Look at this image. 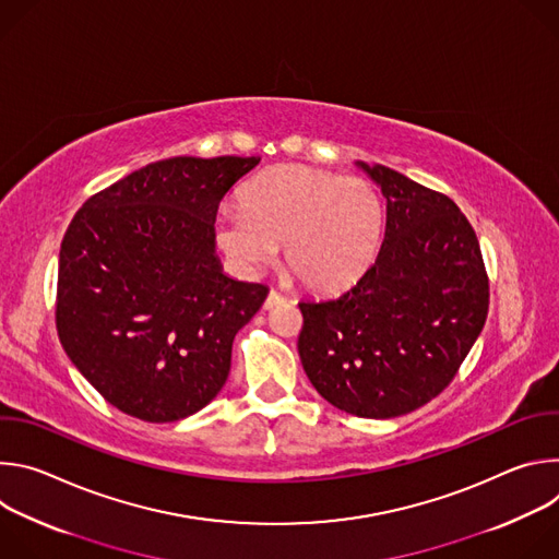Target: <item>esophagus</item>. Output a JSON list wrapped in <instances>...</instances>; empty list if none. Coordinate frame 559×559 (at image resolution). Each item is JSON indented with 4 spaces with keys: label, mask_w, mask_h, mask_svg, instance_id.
Masks as SVG:
<instances>
[{
    "label": "esophagus",
    "mask_w": 559,
    "mask_h": 559,
    "mask_svg": "<svg viewBox=\"0 0 559 559\" xmlns=\"http://www.w3.org/2000/svg\"><path fill=\"white\" fill-rule=\"evenodd\" d=\"M283 300H285V298H283L278 292H274V289H272V292L267 294L265 302H263V309H274V307H276V305H281Z\"/></svg>",
    "instance_id": "obj_1"
}]
</instances>
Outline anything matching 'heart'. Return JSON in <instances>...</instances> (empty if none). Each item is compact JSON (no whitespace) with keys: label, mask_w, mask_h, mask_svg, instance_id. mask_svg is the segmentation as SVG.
<instances>
[{"label":"heart","mask_w":559,"mask_h":559,"mask_svg":"<svg viewBox=\"0 0 559 559\" xmlns=\"http://www.w3.org/2000/svg\"><path fill=\"white\" fill-rule=\"evenodd\" d=\"M241 205L216 214L221 250L246 270L270 261L283 246V270L300 287L336 289L376 259L386 205L360 177L309 166H281L241 190Z\"/></svg>","instance_id":"obj_1"}]
</instances>
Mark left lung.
I'll list each match as a JSON object with an SVG mask.
<instances>
[{
    "label": "left lung",
    "instance_id": "obj_1",
    "mask_svg": "<svg viewBox=\"0 0 559 559\" xmlns=\"http://www.w3.org/2000/svg\"><path fill=\"white\" fill-rule=\"evenodd\" d=\"M386 199L376 261L341 294L300 300L298 354L316 391L358 418L420 409L455 378L489 313L477 236L442 192L376 164Z\"/></svg>",
    "mask_w": 559,
    "mask_h": 559
}]
</instances>
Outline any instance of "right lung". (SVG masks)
Returning <instances> with one entry per match:
<instances>
[{"label": "right lung", "instance_id": "add662e5", "mask_svg": "<svg viewBox=\"0 0 559 559\" xmlns=\"http://www.w3.org/2000/svg\"><path fill=\"white\" fill-rule=\"evenodd\" d=\"M259 156H173L93 194L59 252L55 323L82 376L119 412L177 423L229 373L231 341L267 287L234 281L214 257L227 190Z\"/></svg>", "mask_w": 559, "mask_h": 559}]
</instances>
